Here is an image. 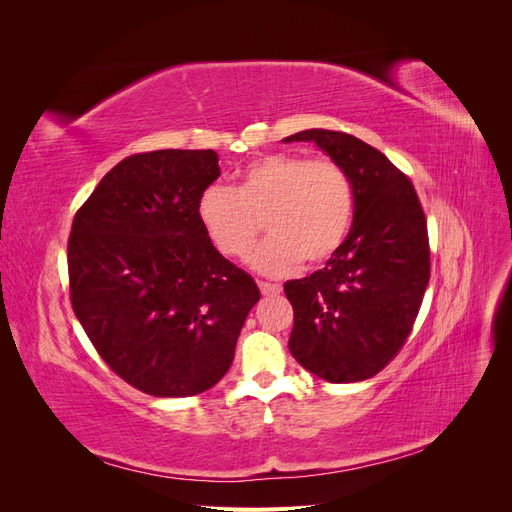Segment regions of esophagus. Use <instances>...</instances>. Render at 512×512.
Returning a JSON list of instances; mask_svg holds the SVG:
<instances>
[{
	"mask_svg": "<svg viewBox=\"0 0 512 512\" xmlns=\"http://www.w3.org/2000/svg\"><path fill=\"white\" fill-rule=\"evenodd\" d=\"M258 288L260 292L265 294V297H273V294H280L282 292V286L280 284H271V282H258Z\"/></svg>",
	"mask_w": 512,
	"mask_h": 512,
	"instance_id": "1",
	"label": "esophagus"
}]
</instances>
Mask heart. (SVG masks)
I'll use <instances>...</instances> for the list:
<instances>
[{"mask_svg":"<svg viewBox=\"0 0 512 512\" xmlns=\"http://www.w3.org/2000/svg\"><path fill=\"white\" fill-rule=\"evenodd\" d=\"M196 211L215 250L232 260L250 256L265 220L271 237L252 265L284 275L301 260L320 265L339 250L352 224L354 190L333 160L273 153L247 166L235 190L209 185Z\"/></svg>","mask_w":512,"mask_h":512,"instance_id":"heart-1","label":"heart"}]
</instances>
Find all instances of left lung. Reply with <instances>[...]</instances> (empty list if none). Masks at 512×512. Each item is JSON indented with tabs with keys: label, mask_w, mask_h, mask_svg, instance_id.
<instances>
[{
	"label": "left lung",
	"mask_w": 512,
	"mask_h": 512,
	"mask_svg": "<svg viewBox=\"0 0 512 512\" xmlns=\"http://www.w3.org/2000/svg\"><path fill=\"white\" fill-rule=\"evenodd\" d=\"M354 190L352 226L327 267L284 292L294 309L290 354L314 376L344 384L376 376L408 339L429 284L427 220L412 181L361 138L303 130Z\"/></svg>",
	"instance_id": "8db88e82"
}]
</instances>
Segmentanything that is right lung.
I'll list each match as a JSON object with an SVG mask.
<instances>
[{
	"label": "right lung",
	"mask_w": 512,
	"mask_h": 512,
	"mask_svg": "<svg viewBox=\"0 0 512 512\" xmlns=\"http://www.w3.org/2000/svg\"><path fill=\"white\" fill-rule=\"evenodd\" d=\"M218 160L213 149L136 153L108 170L72 222L74 314L106 365L153 397L218 384L260 299L198 220Z\"/></svg>",
	"instance_id": "1"
}]
</instances>
